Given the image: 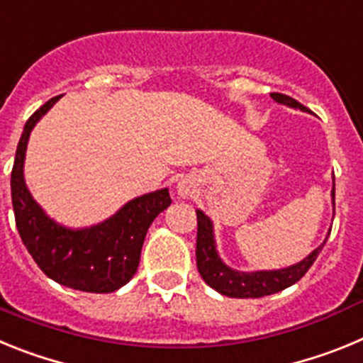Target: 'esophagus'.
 <instances>
[{
    "mask_svg": "<svg viewBox=\"0 0 363 363\" xmlns=\"http://www.w3.org/2000/svg\"><path fill=\"white\" fill-rule=\"evenodd\" d=\"M178 192H179V196H189V192H191V189H189L185 184H182L178 187Z\"/></svg>",
    "mask_w": 363,
    "mask_h": 363,
    "instance_id": "obj_1",
    "label": "esophagus"
}]
</instances>
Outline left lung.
Wrapping results in <instances>:
<instances>
[{"label": "left lung", "mask_w": 363, "mask_h": 363, "mask_svg": "<svg viewBox=\"0 0 363 363\" xmlns=\"http://www.w3.org/2000/svg\"><path fill=\"white\" fill-rule=\"evenodd\" d=\"M271 98L278 104L289 105V107L307 111V107L296 101L294 98L280 94V92H272ZM335 196V191H333ZM198 218V234H196V264L201 278L205 284L211 285L220 294H225L230 298H262L267 294L280 293L287 289L293 284H296L303 274L314 264V259L318 258L322 247L325 242L314 249L306 259L298 262L296 265H291L287 269L280 271H256V272H238L227 267L220 259L214 247L213 236V223L201 211H196Z\"/></svg>", "instance_id": "obj_1"}]
</instances>
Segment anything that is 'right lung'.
<instances>
[{
    "mask_svg": "<svg viewBox=\"0 0 363 363\" xmlns=\"http://www.w3.org/2000/svg\"><path fill=\"white\" fill-rule=\"evenodd\" d=\"M50 98L25 123L11 174L12 207L21 242L38 267L60 285L85 293H112L136 272L142 245L154 218L171 205L169 189L129 201L111 220L70 230L45 216L23 179V162L32 127L57 99Z\"/></svg>",
    "mask_w": 363,
    "mask_h": 363,
    "instance_id": "1",
    "label": "right lung"
}]
</instances>
